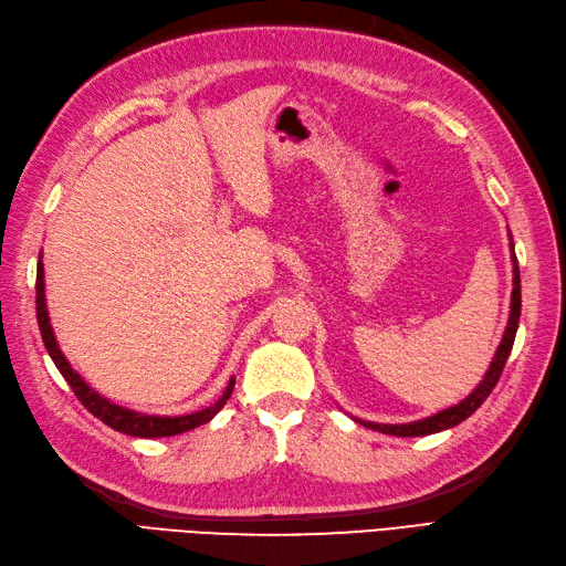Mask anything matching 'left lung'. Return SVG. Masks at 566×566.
<instances>
[{
    "label": "left lung",
    "mask_w": 566,
    "mask_h": 566,
    "mask_svg": "<svg viewBox=\"0 0 566 566\" xmlns=\"http://www.w3.org/2000/svg\"><path fill=\"white\" fill-rule=\"evenodd\" d=\"M511 261H513V293H511L509 324H506L504 338H501V344H499L496 354L492 358V366H489V370L484 373V378L480 380V385H476L472 392L460 401V405L438 411V413H433V417H426V419H419V421H409V423H375V421L356 419L360 426H366V429H373V431L387 433V436H401V438L429 436V433L453 429V426L462 423L464 419L472 417V413L482 407V401L489 395H492V389L496 387V382L501 378V370H504L506 360H509V354H511V348H513V338H516V332H518V319H521V271H518L516 251H513V240H511Z\"/></svg>",
    "instance_id": "1"
}]
</instances>
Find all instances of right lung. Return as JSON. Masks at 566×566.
Masks as SVG:
<instances>
[{
	"instance_id": "1",
	"label": "right lung",
	"mask_w": 566,
	"mask_h": 566,
	"mask_svg": "<svg viewBox=\"0 0 566 566\" xmlns=\"http://www.w3.org/2000/svg\"><path fill=\"white\" fill-rule=\"evenodd\" d=\"M35 315H38V329H41L43 344L48 348L50 358H53L55 368L62 373V378L74 389V395L82 401V405L90 409L96 419H102L113 431H120L125 436L135 438H165V436H177L196 429V426L208 423L216 413L224 407V401L230 399L234 389V378H230L228 387H224L222 397L200 411L184 413V417H157V413H140L133 409H125L120 405H113L111 399L102 397L82 380V375L70 366V360L62 354L57 346V338L53 326H50L48 317V305H45V273H43V256H38V273H35Z\"/></svg>"
}]
</instances>
